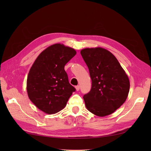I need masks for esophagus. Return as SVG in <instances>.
Segmentation results:
<instances>
[{
    "label": "esophagus",
    "mask_w": 151,
    "mask_h": 151,
    "mask_svg": "<svg viewBox=\"0 0 151 151\" xmlns=\"http://www.w3.org/2000/svg\"><path fill=\"white\" fill-rule=\"evenodd\" d=\"M76 90H77V91H79V89H80V86H79V85L76 86Z\"/></svg>",
    "instance_id": "34e87169"
}]
</instances>
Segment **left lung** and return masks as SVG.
Here are the masks:
<instances>
[{"label": "left lung", "instance_id": "obj_1", "mask_svg": "<svg viewBox=\"0 0 151 151\" xmlns=\"http://www.w3.org/2000/svg\"><path fill=\"white\" fill-rule=\"evenodd\" d=\"M88 66L92 86L84 95L88 110L99 116L113 113L124 103L130 89L129 77L113 55L102 48L81 51Z\"/></svg>", "mask_w": 151, "mask_h": 151}]
</instances>
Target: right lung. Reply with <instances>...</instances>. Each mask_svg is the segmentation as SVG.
I'll return each instance as SVG.
<instances>
[{
    "instance_id": "right-lung-1",
    "label": "right lung",
    "mask_w": 151,
    "mask_h": 151,
    "mask_svg": "<svg viewBox=\"0 0 151 151\" xmlns=\"http://www.w3.org/2000/svg\"><path fill=\"white\" fill-rule=\"evenodd\" d=\"M76 54L74 49L55 44L41 53L30 68L27 92L31 101L43 112L60 111L76 91L64 70L66 63Z\"/></svg>"
}]
</instances>
